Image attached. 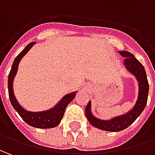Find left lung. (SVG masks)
<instances>
[{
	"instance_id": "obj_1",
	"label": "left lung",
	"mask_w": 155,
	"mask_h": 155,
	"mask_svg": "<svg viewBox=\"0 0 155 155\" xmlns=\"http://www.w3.org/2000/svg\"><path fill=\"white\" fill-rule=\"evenodd\" d=\"M119 54L125 58L123 61L125 68L135 77L138 84L137 98L133 107L125 114L112 117L110 120H103L94 116L90 100L85 109V115L89 123L96 128L107 132H120L133 123L144 110L149 95V82L143 66L128 51H119Z\"/></svg>"
}]
</instances>
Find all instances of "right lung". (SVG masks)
I'll use <instances>...</instances> for the list:
<instances>
[{"label":"right lung","instance_id":"1","mask_svg":"<svg viewBox=\"0 0 155 155\" xmlns=\"http://www.w3.org/2000/svg\"><path fill=\"white\" fill-rule=\"evenodd\" d=\"M35 45V42L28 44L23 50H22L19 55L15 58L14 61L12 66L10 73L8 75V94H9V99L12 107L19 114V116L22 118V120L31 127H34L36 128H52L58 126L61 122L64 116V113L66 108L68 104L71 103L75 98L78 91L71 92L70 94H67L64 95L58 103L54 105L52 108L48 109L46 110L42 111H29L27 110L19 104L17 100L13 91V81L18 69L19 62L21 61L22 57L26 55L32 47Z\"/></svg>","mask_w":155,"mask_h":155}]
</instances>
